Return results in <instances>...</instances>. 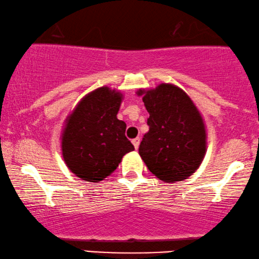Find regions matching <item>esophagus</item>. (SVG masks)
Segmentation results:
<instances>
[{"instance_id": "obj_1", "label": "esophagus", "mask_w": 259, "mask_h": 259, "mask_svg": "<svg viewBox=\"0 0 259 259\" xmlns=\"http://www.w3.org/2000/svg\"><path fill=\"white\" fill-rule=\"evenodd\" d=\"M132 144L134 145V147H136V150H138V147H139V144H140V138H134L132 140Z\"/></svg>"}]
</instances>
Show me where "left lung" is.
<instances>
[{
	"instance_id": "8db88e82",
	"label": "left lung",
	"mask_w": 259,
	"mask_h": 259,
	"mask_svg": "<svg viewBox=\"0 0 259 259\" xmlns=\"http://www.w3.org/2000/svg\"><path fill=\"white\" fill-rule=\"evenodd\" d=\"M150 118L139 146L148 169L165 183L182 182L199 167L206 152V131L199 111L183 90L161 83L138 91Z\"/></svg>"
}]
</instances>
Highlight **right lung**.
I'll return each instance as SVG.
<instances>
[{"instance_id":"add662e5","label":"right lung","mask_w":259,"mask_h":259,"mask_svg":"<svg viewBox=\"0 0 259 259\" xmlns=\"http://www.w3.org/2000/svg\"><path fill=\"white\" fill-rule=\"evenodd\" d=\"M122 94L98 88L79 102L66 121L62 155L74 175L98 183L112 175L123 155L134 150L125 136L126 123L116 118Z\"/></svg>"}]
</instances>
